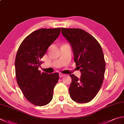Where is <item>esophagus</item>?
Instances as JSON below:
<instances>
[{
	"mask_svg": "<svg viewBox=\"0 0 124 124\" xmlns=\"http://www.w3.org/2000/svg\"><path fill=\"white\" fill-rule=\"evenodd\" d=\"M59 76L60 77H64V76H65V75L64 74H59Z\"/></svg>",
	"mask_w": 124,
	"mask_h": 124,
	"instance_id": "esophagus-1",
	"label": "esophagus"
}]
</instances>
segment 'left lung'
<instances>
[{
  "label": "left lung",
  "mask_w": 124,
  "mask_h": 124,
  "mask_svg": "<svg viewBox=\"0 0 124 124\" xmlns=\"http://www.w3.org/2000/svg\"><path fill=\"white\" fill-rule=\"evenodd\" d=\"M61 31L71 46L76 66L81 69L79 78L70 75V96L78 103L89 102L97 94L103 82L105 61L102 49L96 39L83 30L61 28Z\"/></svg>",
  "instance_id": "left-lung-1"
}]
</instances>
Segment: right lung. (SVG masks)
Segmentation results:
<instances>
[{
    "label": "right lung",
    "instance_id": "obj_1",
    "mask_svg": "<svg viewBox=\"0 0 124 124\" xmlns=\"http://www.w3.org/2000/svg\"><path fill=\"white\" fill-rule=\"evenodd\" d=\"M61 28H41L23 40L15 60L16 75L19 87L31 104L42 106L50 102L53 90L59 78V73L41 72V59L58 38Z\"/></svg>",
    "mask_w": 124,
    "mask_h": 124
}]
</instances>
